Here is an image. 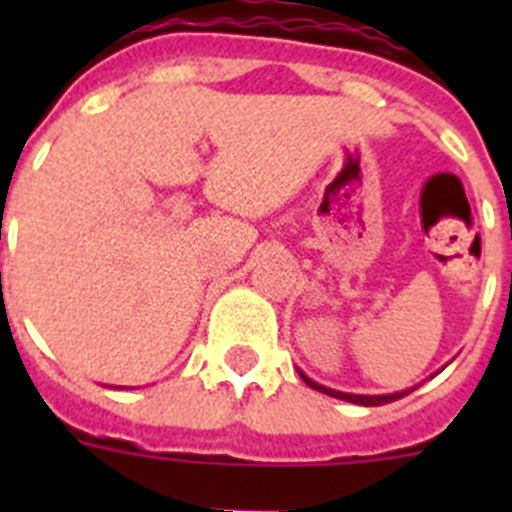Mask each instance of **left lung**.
Here are the masks:
<instances>
[{
    "label": "left lung",
    "mask_w": 512,
    "mask_h": 512,
    "mask_svg": "<svg viewBox=\"0 0 512 512\" xmlns=\"http://www.w3.org/2000/svg\"><path fill=\"white\" fill-rule=\"evenodd\" d=\"M300 377H302V382L307 384V387H312V390L323 392V395H328V397H336V400H346V402H354V405H364V408H374V405H387V402L400 400V397L410 395V392L415 390V387H410V390L392 392V395H351V392H338V390H330V387H323V384H318L315 379L307 377L305 372H300Z\"/></svg>",
    "instance_id": "1"
}]
</instances>
